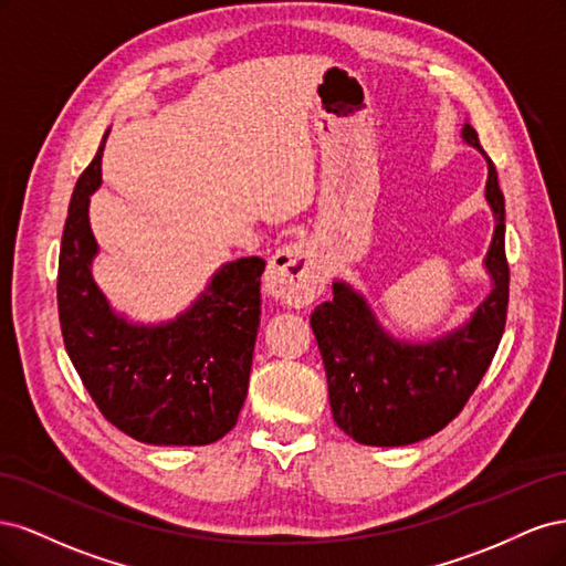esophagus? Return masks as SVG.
Wrapping results in <instances>:
<instances>
[{
	"label": "esophagus",
	"instance_id": "34e87169",
	"mask_svg": "<svg viewBox=\"0 0 566 566\" xmlns=\"http://www.w3.org/2000/svg\"><path fill=\"white\" fill-rule=\"evenodd\" d=\"M271 295L290 306L312 304L323 293V273L310 243H290L271 256L266 271Z\"/></svg>",
	"mask_w": 566,
	"mask_h": 566
}]
</instances>
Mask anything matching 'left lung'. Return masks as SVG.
<instances>
[{
    "label": "left lung",
    "instance_id": "left-lung-1",
    "mask_svg": "<svg viewBox=\"0 0 566 566\" xmlns=\"http://www.w3.org/2000/svg\"><path fill=\"white\" fill-rule=\"evenodd\" d=\"M462 139L482 150L470 125ZM486 163V200L495 217L486 252L493 290L465 328L430 345H406L375 323L364 297L345 283H335L333 300L312 314L333 418L358 443L406 447L443 430L465 408L501 345L510 300L505 198L489 156Z\"/></svg>",
    "mask_w": 566,
    "mask_h": 566
}]
</instances>
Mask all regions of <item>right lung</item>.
<instances>
[{
  "label": "right lung",
  "mask_w": 566,
  "mask_h": 566,
  "mask_svg": "<svg viewBox=\"0 0 566 566\" xmlns=\"http://www.w3.org/2000/svg\"><path fill=\"white\" fill-rule=\"evenodd\" d=\"M104 144L75 184L61 238L56 297L65 352L119 432L156 447H205L233 430L248 397L266 262L245 256L227 264L167 325L117 318L90 271L96 241L87 212Z\"/></svg>",
  "instance_id": "obj_1"
}]
</instances>
